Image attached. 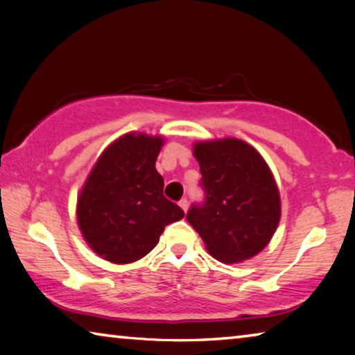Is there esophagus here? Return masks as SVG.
<instances>
[{
  "label": "esophagus",
  "mask_w": 355,
  "mask_h": 355,
  "mask_svg": "<svg viewBox=\"0 0 355 355\" xmlns=\"http://www.w3.org/2000/svg\"><path fill=\"white\" fill-rule=\"evenodd\" d=\"M178 205L182 207V209L186 213V211H188V208H189V202H188V199H182L178 202Z\"/></svg>",
  "instance_id": "1"
}]
</instances>
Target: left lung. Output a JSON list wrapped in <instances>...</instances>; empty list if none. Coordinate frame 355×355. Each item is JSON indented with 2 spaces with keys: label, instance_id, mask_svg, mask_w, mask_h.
Instances as JSON below:
<instances>
[{
  "label": "left lung",
  "instance_id": "left-lung-1",
  "mask_svg": "<svg viewBox=\"0 0 355 355\" xmlns=\"http://www.w3.org/2000/svg\"><path fill=\"white\" fill-rule=\"evenodd\" d=\"M207 200L188 219L208 254L225 264L241 263L266 248L277 230L280 192L266 161L236 137L194 142Z\"/></svg>",
  "mask_w": 355,
  "mask_h": 355
}]
</instances>
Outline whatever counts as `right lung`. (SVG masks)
Wrapping results in <instances>:
<instances>
[{"mask_svg": "<svg viewBox=\"0 0 355 355\" xmlns=\"http://www.w3.org/2000/svg\"><path fill=\"white\" fill-rule=\"evenodd\" d=\"M163 136L127 133L95 161L76 200L80 232L106 261L141 260L159 241L164 227L183 219V209L163 196L164 178L155 163Z\"/></svg>", "mask_w": 355, "mask_h": 355, "instance_id": "right-lung-1", "label": "right lung"}]
</instances>
